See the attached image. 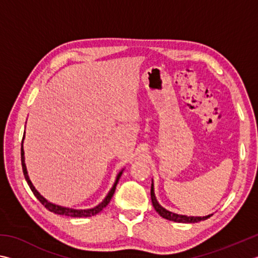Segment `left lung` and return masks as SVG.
I'll use <instances>...</instances> for the list:
<instances>
[{
	"label": "left lung",
	"mask_w": 258,
	"mask_h": 258,
	"mask_svg": "<svg viewBox=\"0 0 258 258\" xmlns=\"http://www.w3.org/2000/svg\"><path fill=\"white\" fill-rule=\"evenodd\" d=\"M151 199H152V205L154 207V209L156 210V213H158L161 217H163L164 219L175 221V223H184V224L198 223V221L206 220L207 218H209V217H210V215L206 216V217H188V216H182V215H176V214L171 213V211L165 210L163 207H161L159 205V203L155 199L154 190H153V183L151 184Z\"/></svg>",
	"instance_id": "1"
}]
</instances>
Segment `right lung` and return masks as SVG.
Instances as JSON below:
<instances>
[{"label":"right lung","mask_w":258,"mask_h":258,"mask_svg":"<svg viewBox=\"0 0 258 258\" xmlns=\"http://www.w3.org/2000/svg\"><path fill=\"white\" fill-rule=\"evenodd\" d=\"M23 140H24V135H23V139H22V144H21V163H22V170H23V174H24V178L25 180H27V182L30 186V189H31V191L33 192V195L35 196V198H37L40 203H41L45 208H47L49 211H51V213H54L57 215H63V216H69V217H78V218H80V217H90V216H95L97 215L99 211H102L106 206H107L109 204L110 199H112V197L115 192V189H116V185H117L118 183V180L120 178V175H122V172H119L117 178H116V181L115 183L113 185L112 190L109 191V194L107 195V197L104 199V201L102 204H99L98 206H96L95 208L93 209H85V210H76V209H69V208H63V207H60V206H57V205H53L51 203H49V201L45 200L43 197L40 195L37 190L34 189L33 184L31 183V181H30L29 176H28V172H27V168H25V163H24V151H23Z\"/></svg>","instance_id":"obj_1"}]
</instances>
